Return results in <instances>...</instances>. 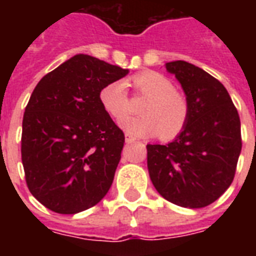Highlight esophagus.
I'll return each instance as SVG.
<instances>
[{"mask_svg":"<svg viewBox=\"0 0 256 256\" xmlns=\"http://www.w3.org/2000/svg\"><path fill=\"white\" fill-rule=\"evenodd\" d=\"M124 140H126L128 144H132V142H136V138H132V136L126 134V136H124Z\"/></svg>","mask_w":256,"mask_h":256,"instance_id":"34e87169","label":"esophagus"}]
</instances>
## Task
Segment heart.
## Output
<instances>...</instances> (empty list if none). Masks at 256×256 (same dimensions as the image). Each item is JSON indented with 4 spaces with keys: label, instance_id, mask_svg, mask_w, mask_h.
Instances as JSON below:
<instances>
[{
    "label": "heart",
    "instance_id": "heart-1",
    "mask_svg": "<svg viewBox=\"0 0 256 256\" xmlns=\"http://www.w3.org/2000/svg\"><path fill=\"white\" fill-rule=\"evenodd\" d=\"M132 86L138 96L146 98L140 106V116H128L120 128L132 136H158L164 140H174L184 130L190 118V104L183 92L175 90L166 76L156 72H142L132 78ZM104 112L120 120L130 110L126 85L112 82L100 92Z\"/></svg>",
    "mask_w": 256,
    "mask_h": 256
}]
</instances>
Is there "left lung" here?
Instances as JSON below:
<instances>
[{
	"mask_svg": "<svg viewBox=\"0 0 256 256\" xmlns=\"http://www.w3.org/2000/svg\"><path fill=\"white\" fill-rule=\"evenodd\" d=\"M190 104V118L168 144H148V168L156 191L176 206L200 208L234 180L242 150L240 120L226 88L186 61L166 64Z\"/></svg>",
	"mask_w": 256,
	"mask_h": 256,
	"instance_id": "8db88e82",
	"label": "left lung"
}]
</instances>
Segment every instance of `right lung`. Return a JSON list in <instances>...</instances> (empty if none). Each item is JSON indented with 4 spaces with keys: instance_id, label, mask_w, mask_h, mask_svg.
Segmentation results:
<instances>
[{
    "instance_id": "obj_1",
    "label": "right lung",
    "mask_w": 256,
    "mask_h": 256,
    "mask_svg": "<svg viewBox=\"0 0 256 256\" xmlns=\"http://www.w3.org/2000/svg\"><path fill=\"white\" fill-rule=\"evenodd\" d=\"M128 69L78 54L42 77L22 120L21 158L28 188L58 214L96 206L112 186L124 134L100 100Z\"/></svg>"
}]
</instances>
